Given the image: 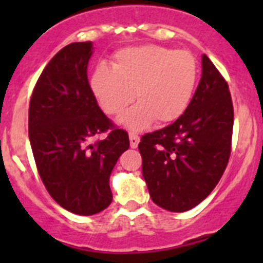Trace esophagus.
<instances>
[{
	"instance_id": "esophagus-1",
	"label": "esophagus",
	"mask_w": 263,
	"mask_h": 263,
	"mask_svg": "<svg viewBox=\"0 0 263 263\" xmlns=\"http://www.w3.org/2000/svg\"><path fill=\"white\" fill-rule=\"evenodd\" d=\"M139 142H140L139 135L129 134V145H131L132 148H136L137 145H139Z\"/></svg>"
}]
</instances>
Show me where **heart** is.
I'll list each match as a JSON object with an SVG mask.
<instances>
[{
    "label": "heart",
    "mask_w": 263,
    "mask_h": 263,
    "mask_svg": "<svg viewBox=\"0 0 263 263\" xmlns=\"http://www.w3.org/2000/svg\"><path fill=\"white\" fill-rule=\"evenodd\" d=\"M198 78V65L188 50L166 47H128L116 53L113 67L99 65L90 76V90L107 115L117 116L135 99L137 104L118 118L132 131L154 121H177L190 105Z\"/></svg>",
    "instance_id": "obj_1"
}]
</instances>
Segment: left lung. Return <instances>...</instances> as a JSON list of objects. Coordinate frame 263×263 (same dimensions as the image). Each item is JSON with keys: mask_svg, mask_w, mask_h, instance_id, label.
Wrapping results in <instances>:
<instances>
[{"mask_svg": "<svg viewBox=\"0 0 263 263\" xmlns=\"http://www.w3.org/2000/svg\"><path fill=\"white\" fill-rule=\"evenodd\" d=\"M202 75L185 112L168 127L142 136V176L154 202L184 213L202 202L227 168L232 145L229 87L202 54Z\"/></svg>", "mask_w": 263, "mask_h": 263, "instance_id": "obj_1", "label": "left lung"}]
</instances>
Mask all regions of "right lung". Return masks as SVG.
Here are the masks:
<instances>
[{"mask_svg": "<svg viewBox=\"0 0 263 263\" xmlns=\"http://www.w3.org/2000/svg\"><path fill=\"white\" fill-rule=\"evenodd\" d=\"M91 42L62 48L43 70L29 107V140L39 176L53 200L90 216L112 202L109 178L128 150L126 131L115 128L87 81ZM108 136L92 144L98 134Z\"/></svg>", "mask_w": 263, "mask_h": 263, "instance_id": "1", "label": "right lung"}]
</instances>
